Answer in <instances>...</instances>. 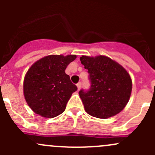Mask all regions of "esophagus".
Here are the masks:
<instances>
[{
	"instance_id": "obj_1",
	"label": "esophagus",
	"mask_w": 155,
	"mask_h": 155,
	"mask_svg": "<svg viewBox=\"0 0 155 155\" xmlns=\"http://www.w3.org/2000/svg\"><path fill=\"white\" fill-rule=\"evenodd\" d=\"M76 86L78 87V90H79V89L81 88V82H78V83L76 84Z\"/></svg>"
}]
</instances>
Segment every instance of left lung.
I'll use <instances>...</instances> for the list:
<instances>
[{"mask_svg": "<svg viewBox=\"0 0 155 155\" xmlns=\"http://www.w3.org/2000/svg\"><path fill=\"white\" fill-rule=\"evenodd\" d=\"M82 64L88 73L91 86L79 94L87 114L108 118L119 113L127 104L132 91L129 73L109 58L82 56Z\"/></svg>", "mask_w": 155, "mask_h": 155, "instance_id": "obj_1", "label": "left lung"}]
</instances>
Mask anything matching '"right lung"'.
I'll return each instance as SVG.
<instances>
[{
    "mask_svg": "<svg viewBox=\"0 0 155 155\" xmlns=\"http://www.w3.org/2000/svg\"><path fill=\"white\" fill-rule=\"evenodd\" d=\"M76 55H48L34 64L25 77L24 95L35 113L54 118L65 110L72 94L77 90L65 70Z\"/></svg>",
    "mask_w": 155,
    "mask_h": 155,
    "instance_id": "add662e5",
    "label": "right lung"
}]
</instances>
